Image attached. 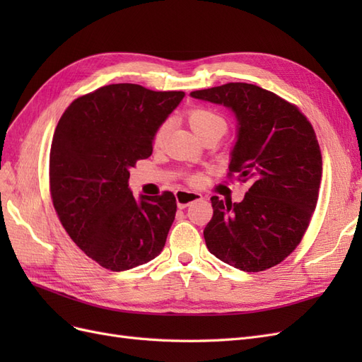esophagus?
Masks as SVG:
<instances>
[{
    "mask_svg": "<svg viewBox=\"0 0 362 362\" xmlns=\"http://www.w3.org/2000/svg\"><path fill=\"white\" fill-rule=\"evenodd\" d=\"M175 198H177L178 208H185L193 202L201 201L202 194L196 193V192H189V190H178V192H175Z\"/></svg>",
    "mask_w": 362,
    "mask_h": 362,
    "instance_id": "34e87169",
    "label": "esophagus"
}]
</instances>
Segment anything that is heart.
Listing matches in <instances>:
<instances>
[{
  "mask_svg": "<svg viewBox=\"0 0 362 362\" xmlns=\"http://www.w3.org/2000/svg\"><path fill=\"white\" fill-rule=\"evenodd\" d=\"M187 120L194 133L201 139L214 133L223 134L226 131V120L217 112L211 110V108H205V107L192 108V110L187 112ZM169 128H170L169 120H163L161 124H158V127L154 129V134H152V146L160 148L164 144V140H166L169 134ZM192 180L194 181L196 177H193Z\"/></svg>",
  "mask_w": 362,
  "mask_h": 362,
  "instance_id": "b5f03b06",
  "label": "heart"
}]
</instances>
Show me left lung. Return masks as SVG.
I'll use <instances>...</instances> for the list:
<instances>
[{
	"label": "left lung",
	"instance_id": "left-lung-1",
	"mask_svg": "<svg viewBox=\"0 0 362 362\" xmlns=\"http://www.w3.org/2000/svg\"><path fill=\"white\" fill-rule=\"evenodd\" d=\"M229 107L238 122L228 178L246 182L242 202L211 198L208 250L243 272L279 264L298 247L319 199L322 152L294 104L255 84L228 83L190 93Z\"/></svg>",
	"mask_w": 362,
	"mask_h": 362
}]
</instances>
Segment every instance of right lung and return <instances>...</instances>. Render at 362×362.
Segmentation results:
<instances>
[{"label": "right lung", "instance_id": "obj_1", "mask_svg": "<svg viewBox=\"0 0 362 362\" xmlns=\"http://www.w3.org/2000/svg\"><path fill=\"white\" fill-rule=\"evenodd\" d=\"M184 92L120 83L76 98L49 152V192L63 228L98 264L122 272L154 259L177 213L172 192L134 199L129 169L152 154V134Z\"/></svg>", "mask_w": 362, "mask_h": 362}]
</instances>
